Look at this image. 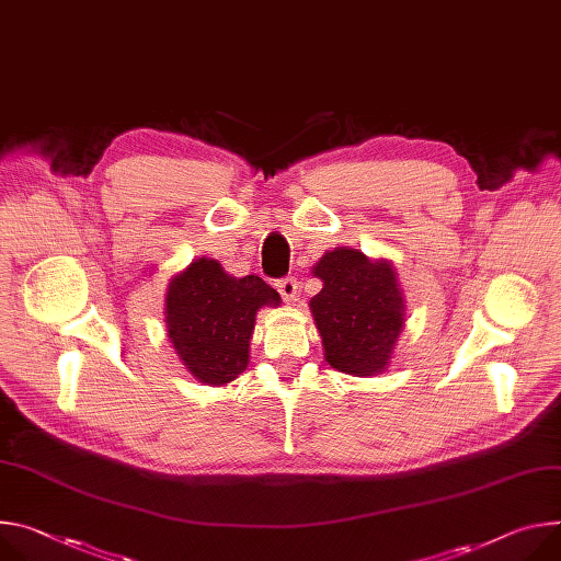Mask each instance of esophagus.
<instances>
[{
	"instance_id": "esophagus-1",
	"label": "esophagus",
	"mask_w": 561,
	"mask_h": 561,
	"mask_svg": "<svg viewBox=\"0 0 561 561\" xmlns=\"http://www.w3.org/2000/svg\"><path fill=\"white\" fill-rule=\"evenodd\" d=\"M277 290L286 301H293L297 297V279L295 277H284L277 282Z\"/></svg>"
}]
</instances>
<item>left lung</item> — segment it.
<instances>
[{
    "mask_svg": "<svg viewBox=\"0 0 561 561\" xmlns=\"http://www.w3.org/2000/svg\"><path fill=\"white\" fill-rule=\"evenodd\" d=\"M313 275L324 284L309 307L327 363L351 376L382 374L404 327V299L391 262L335 248L324 252Z\"/></svg>",
    "mask_w": 561,
    "mask_h": 561,
    "instance_id": "8db88e82",
    "label": "left lung"
}]
</instances>
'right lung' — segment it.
<instances>
[{
	"label": "right lung",
	"instance_id": "right-lung-1",
	"mask_svg": "<svg viewBox=\"0 0 561 561\" xmlns=\"http://www.w3.org/2000/svg\"><path fill=\"white\" fill-rule=\"evenodd\" d=\"M262 307H279V293L262 277H230L217 260L198 257L170 279L168 337L198 382L221 387L245 371Z\"/></svg>",
	"mask_w": 561,
	"mask_h": 561
}]
</instances>
